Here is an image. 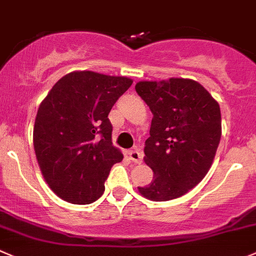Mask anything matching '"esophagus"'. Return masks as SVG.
<instances>
[{"label": "esophagus", "mask_w": 256, "mask_h": 256, "mask_svg": "<svg viewBox=\"0 0 256 256\" xmlns=\"http://www.w3.org/2000/svg\"><path fill=\"white\" fill-rule=\"evenodd\" d=\"M128 158H130V160H132L136 164H140L141 161H142V152H141L140 148H134V150H130L128 151Z\"/></svg>", "instance_id": "1"}]
</instances>
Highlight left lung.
<instances>
[{"mask_svg": "<svg viewBox=\"0 0 256 256\" xmlns=\"http://www.w3.org/2000/svg\"><path fill=\"white\" fill-rule=\"evenodd\" d=\"M135 88L154 115L144 148L154 180L138 192L152 202L182 196L212 168L222 138L219 104L190 78L138 81Z\"/></svg>", "mask_w": 256, "mask_h": 256, "instance_id": "8db88e82", "label": "left lung"}]
</instances>
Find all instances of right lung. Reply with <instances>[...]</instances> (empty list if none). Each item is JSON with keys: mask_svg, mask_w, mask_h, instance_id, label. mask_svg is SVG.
Listing matches in <instances>:
<instances>
[{"mask_svg": "<svg viewBox=\"0 0 256 256\" xmlns=\"http://www.w3.org/2000/svg\"><path fill=\"white\" fill-rule=\"evenodd\" d=\"M132 85L125 76L74 71L60 78L40 104L34 148L50 188L71 204L96 202L124 155L112 145L108 114Z\"/></svg>", "mask_w": 256, "mask_h": 256, "instance_id": "obj_1", "label": "right lung"}]
</instances>
